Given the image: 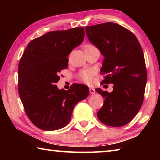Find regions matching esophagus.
<instances>
[{"instance_id": "obj_1", "label": "esophagus", "mask_w": 160, "mask_h": 160, "mask_svg": "<svg viewBox=\"0 0 160 160\" xmlns=\"http://www.w3.org/2000/svg\"><path fill=\"white\" fill-rule=\"evenodd\" d=\"M90 94H94V92H95V90H94V88H90Z\"/></svg>"}]
</instances>
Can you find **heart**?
Here are the masks:
<instances>
[{
    "label": "heart",
    "instance_id": "obj_1",
    "mask_svg": "<svg viewBox=\"0 0 160 160\" xmlns=\"http://www.w3.org/2000/svg\"><path fill=\"white\" fill-rule=\"evenodd\" d=\"M91 46L92 45H90V44L85 45V48L87 47H91ZM92 75H93V71L90 69L82 70V71L80 72V78L84 81V82H90L92 80Z\"/></svg>",
    "mask_w": 160,
    "mask_h": 160
}]
</instances>
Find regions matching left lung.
<instances>
[{"label": "left lung", "instance_id": "left-lung-1", "mask_svg": "<svg viewBox=\"0 0 160 160\" xmlns=\"http://www.w3.org/2000/svg\"><path fill=\"white\" fill-rule=\"evenodd\" d=\"M85 32L104 57L100 70L106 74L103 84H113L112 92L95 90L104 99L97 117L107 126H125L136 116L144 99L147 70L141 46L131 31L116 23L88 26Z\"/></svg>", "mask_w": 160, "mask_h": 160}]
</instances>
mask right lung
<instances>
[{
	"mask_svg": "<svg viewBox=\"0 0 160 160\" xmlns=\"http://www.w3.org/2000/svg\"><path fill=\"white\" fill-rule=\"evenodd\" d=\"M83 28L47 32L29 43L18 66V92L26 114L44 131H55L68 124L75 105L85 99L89 88L73 84L58 90L61 70L68 68V56L82 42Z\"/></svg>",
	"mask_w": 160,
	"mask_h": 160,
	"instance_id": "right-lung-1",
	"label": "right lung"
}]
</instances>
